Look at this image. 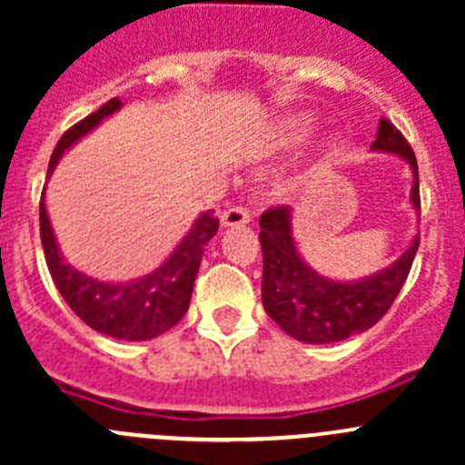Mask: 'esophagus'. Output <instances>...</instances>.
Returning <instances> with one entry per match:
<instances>
[{
    "instance_id": "1",
    "label": "esophagus",
    "mask_w": 465,
    "mask_h": 465,
    "mask_svg": "<svg viewBox=\"0 0 465 465\" xmlns=\"http://www.w3.org/2000/svg\"><path fill=\"white\" fill-rule=\"evenodd\" d=\"M250 218L252 215L245 206H232V209L220 213V223H223V227H245V224L250 223Z\"/></svg>"
}]
</instances>
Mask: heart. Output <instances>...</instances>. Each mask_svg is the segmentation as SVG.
<instances>
[{
	"label": "heart",
	"instance_id": "b5f03b06",
	"mask_svg": "<svg viewBox=\"0 0 465 465\" xmlns=\"http://www.w3.org/2000/svg\"><path fill=\"white\" fill-rule=\"evenodd\" d=\"M315 125H317V119L311 114L290 116V119H285L283 124L276 128L274 145H279V148H288V145L302 143L303 139L315 130Z\"/></svg>",
	"mask_w": 465,
	"mask_h": 465
}]
</instances>
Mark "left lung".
<instances>
[{"label":"left lung","mask_w":465,"mask_h":465,"mask_svg":"<svg viewBox=\"0 0 465 465\" xmlns=\"http://www.w3.org/2000/svg\"><path fill=\"white\" fill-rule=\"evenodd\" d=\"M373 153L396 154L411 171L410 204L420 215L419 166L410 143L401 133L380 119ZM262 247V306L265 312L303 344H332L369 331L391 308L405 285L416 252L419 233L391 265L362 279H328L308 265L292 233V209H270L259 220Z\"/></svg>","instance_id":"8db88e82"}]
</instances>
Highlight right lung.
I'll return each mask as SVG.
<instances>
[{"instance_id":"1","label":"right lung","mask_w":465,"mask_h":465,"mask_svg":"<svg viewBox=\"0 0 465 465\" xmlns=\"http://www.w3.org/2000/svg\"><path fill=\"white\" fill-rule=\"evenodd\" d=\"M124 107L119 98H110L94 114L83 119L60 137L49 162L51 177L54 168L67 150H72L92 130ZM218 232V218L213 211H203L193 220L186 236L168 254V259L148 274L130 281H103L76 270L60 250L46 213L45 193L40 200V238L45 250L51 279L60 290L67 306L96 332L114 340L143 341L159 337L168 328L175 326L186 315L193 294L195 276L203 262L204 247Z\"/></svg>"}]
</instances>
